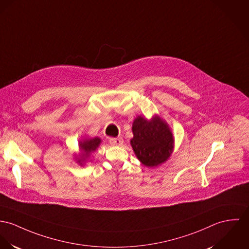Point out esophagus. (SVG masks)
Segmentation results:
<instances>
[{"label":"esophagus","instance_id":"1","mask_svg":"<svg viewBox=\"0 0 249 249\" xmlns=\"http://www.w3.org/2000/svg\"><path fill=\"white\" fill-rule=\"evenodd\" d=\"M110 143L114 146H121L123 144V139L121 137H116V138H110Z\"/></svg>","mask_w":249,"mask_h":249}]
</instances>
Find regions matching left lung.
I'll use <instances>...</instances> for the list:
<instances>
[{"label":"left lung","mask_w":249,"mask_h":249,"mask_svg":"<svg viewBox=\"0 0 249 249\" xmlns=\"http://www.w3.org/2000/svg\"><path fill=\"white\" fill-rule=\"evenodd\" d=\"M131 145L138 160L146 167H156L170 157L174 138L169 125L158 115L147 119L138 115L133 122Z\"/></svg>","instance_id":"obj_1"}]
</instances>
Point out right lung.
I'll use <instances>...</instances> for the list:
<instances>
[{"label": "right lung", "instance_id": "obj_1", "mask_svg": "<svg viewBox=\"0 0 249 249\" xmlns=\"http://www.w3.org/2000/svg\"><path fill=\"white\" fill-rule=\"evenodd\" d=\"M101 143V139L99 137L95 138H85L78 142V148L81 153L76 157L77 163L80 166H83L84 163L90 158L92 153H94Z\"/></svg>", "mask_w": 249, "mask_h": 249}]
</instances>
